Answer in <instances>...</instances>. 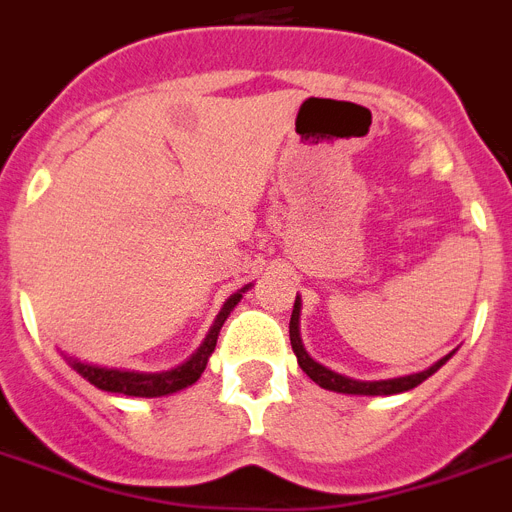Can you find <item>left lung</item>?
<instances>
[{
    "label": "left lung",
    "instance_id": "1",
    "mask_svg": "<svg viewBox=\"0 0 512 512\" xmlns=\"http://www.w3.org/2000/svg\"><path fill=\"white\" fill-rule=\"evenodd\" d=\"M299 319H301V299L296 296V304H293V314H291V324H288V335H291L293 353H296V358H299L301 371H304L306 376L314 381V384H319L322 389L337 391V394H361V397H389V394H402V391L415 389V386L422 384V381L428 379V376H433V373L438 371V368H441L443 363H446L448 358L453 355L451 353V355H446V358H441V361L435 363V366H430L428 371L410 373V376H399V379H384V381H358V379H350V376H342V373L330 371V368L322 366V363H317L309 353H306L304 342H301V335H299Z\"/></svg>",
    "mask_w": 512,
    "mask_h": 512
}]
</instances>
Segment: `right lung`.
Listing matches in <instances>:
<instances>
[{
	"label": "right lung",
	"instance_id": "right-lung-1",
	"mask_svg": "<svg viewBox=\"0 0 512 512\" xmlns=\"http://www.w3.org/2000/svg\"><path fill=\"white\" fill-rule=\"evenodd\" d=\"M250 286H244L242 291H237L234 296H229L224 304V309L219 311V317L213 322V327L208 330L206 340L188 361L182 366L170 368V371H157V373H144V371H123V368H105V366H92V363L71 361L69 366L82 376V379L90 381L92 386L102 391H113V394H126V397H167V394H175V391L185 389V386L195 384L201 379V373L206 371V363L211 358L213 348H216V340H219V332L224 327L226 317L231 314V309L239 304L242 293Z\"/></svg>",
	"mask_w": 512,
	"mask_h": 512
}]
</instances>
